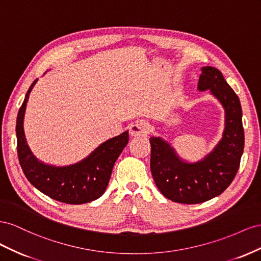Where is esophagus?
<instances>
[{
	"instance_id": "34e87169",
	"label": "esophagus",
	"mask_w": 261,
	"mask_h": 261,
	"mask_svg": "<svg viewBox=\"0 0 261 261\" xmlns=\"http://www.w3.org/2000/svg\"><path fill=\"white\" fill-rule=\"evenodd\" d=\"M151 132V125L145 120H137L130 126V135L132 137H146Z\"/></svg>"
}]
</instances>
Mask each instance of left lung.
I'll return each mask as SVG.
<instances>
[{
  "instance_id": "left-lung-1",
  "label": "left lung",
  "mask_w": 261,
  "mask_h": 261,
  "mask_svg": "<svg viewBox=\"0 0 261 261\" xmlns=\"http://www.w3.org/2000/svg\"><path fill=\"white\" fill-rule=\"evenodd\" d=\"M200 92L210 91L225 111L223 137L213 150L197 162H187L161 137H151V172L160 191L174 202L196 204L224 191L240 167L244 151L242 106L238 96L213 66L201 69Z\"/></svg>"
}]
</instances>
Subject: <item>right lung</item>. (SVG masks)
<instances>
[{"mask_svg": "<svg viewBox=\"0 0 261 261\" xmlns=\"http://www.w3.org/2000/svg\"><path fill=\"white\" fill-rule=\"evenodd\" d=\"M38 79L27 91L16 120L17 154L21 169L35 188L60 202L82 204L98 199L107 188L117 159L128 144V131L102 142L75 164L55 166L40 162L29 148L24 132L27 101Z\"/></svg>", "mask_w": 261, "mask_h": 261, "instance_id": "add662e5", "label": "right lung"}]
</instances>
